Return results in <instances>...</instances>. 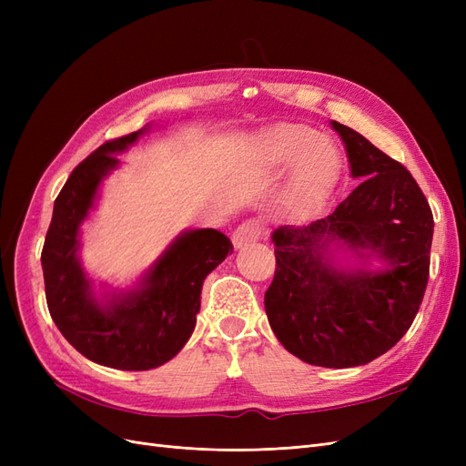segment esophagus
Here are the masks:
<instances>
[{
  "label": "esophagus",
  "mask_w": 466,
  "mask_h": 466,
  "mask_svg": "<svg viewBox=\"0 0 466 466\" xmlns=\"http://www.w3.org/2000/svg\"><path fill=\"white\" fill-rule=\"evenodd\" d=\"M262 233H264L262 223L257 219H248V221H243L241 225H237V229L231 235V241L235 245V248H243V247L257 243L262 237Z\"/></svg>",
  "instance_id": "1"
}]
</instances>
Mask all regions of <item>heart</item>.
I'll return each instance as SVG.
<instances>
[{
    "label": "heart",
    "mask_w": 466,
    "mask_h": 466,
    "mask_svg": "<svg viewBox=\"0 0 466 466\" xmlns=\"http://www.w3.org/2000/svg\"><path fill=\"white\" fill-rule=\"evenodd\" d=\"M255 146L258 161L264 167L286 168L298 161L286 192V208L295 216L303 214L322 198L340 165L338 151L329 139L317 136L313 128L301 124H278L260 134Z\"/></svg>",
    "instance_id": "heart-1"
}]
</instances>
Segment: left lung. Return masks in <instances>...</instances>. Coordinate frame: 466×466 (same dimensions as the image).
I'll use <instances>...</instances> for the list:
<instances>
[{
  "label": "left lung",
  "instance_id": "8db88e82",
  "mask_svg": "<svg viewBox=\"0 0 466 466\" xmlns=\"http://www.w3.org/2000/svg\"><path fill=\"white\" fill-rule=\"evenodd\" d=\"M351 177L363 178L330 216L272 233L276 272L268 322L289 354L319 368H356L383 356L410 329L430 276L433 216L399 161L340 122ZM379 258L383 271L338 268L329 247Z\"/></svg>",
  "mask_w": 466,
  "mask_h": 466
}]
</instances>
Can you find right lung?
<instances>
[{"label":"right lung","instance_id":"add662e5","mask_svg":"<svg viewBox=\"0 0 466 466\" xmlns=\"http://www.w3.org/2000/svg\"><path fill=\"white\" fill-rule=\"evenodd\" d=\"M149 128L122 136L81 161L58 198L42 248L46 303L52 320L79 354L112 370L146 371L173 360L188 342L200 313L206 276L233 252L216 229L180 233L132 291L96 299L79 262V228L95 206L98 187Z\"/></svg>","mask_w":466,"mask_h":466}]
</instances>
